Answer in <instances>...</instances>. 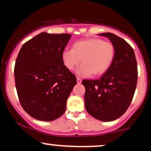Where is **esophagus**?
Wrapping results in <instances>:
<instances>
[{
  "instance_id": "obj_1",
  "label": "esophagus",
  "mask_w": 151,
  "mask_h": 151,
  "mask_svg": "<svg viewBox=\"0 0 151 151\" xmlns=\"http://www.w3.org/2000/svg\"><path fill=\"white\" fill-rule=\"evenodd\" d=\"M77 84H81V79H80V78H77Z\"/></svg>"
}]
</instances>
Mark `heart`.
<instances>
[{"label":"heart","mask_w":151,"mask_h":151,"mask_svg":"<svg viewBox=\"0 0 151 151\" xmlns=\"http://www.w3.org/2000/svg\"><path fill=\"white\" fill-rule=\"evenodd\" d=\"M115 56V48L111 42L99 38L81 40L73 44L72 50H66L62 53L64 65L69 70L81 61L82 64L76 71L79 77L101 75L106 72Z\"/></svg>","instance_id":"b5f03b06"}]
</instances>
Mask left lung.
Wrapping results in <instances>:
<instances>
[{"label":"left lung","instance_id":"1","mask_svg":"<svg viewBox=\"0 0 151 151\" xmlns=\"http://www.w3.org/2000/svg\"><path fill=\"white\" fill-rule=\"evenodd\" d=\"M109 38L115 56L106 72L99 79H84L86 111L102 121H112L126 111L132 101L138 79L134 51L124 39L111 32L98 34Z\"/></svg>","mask_w":151,"mask_h":151}]
</instances>
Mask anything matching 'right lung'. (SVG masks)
Instances as JSON below:
<instances>
[{
  "instance_id": "add662e5",
  "label": "right lung",
  "mask_w": 151,
  "mask_h": 151,
  "mask_svg": "<svg viewBox=\"0 0 151 151\" xmlns=\"http://www.w3.org/2000/svg\"><path fill=\"white\" fill-rule=\"evenodd\" d=\"M72 35L41 32L19 51L14 69L15 86L22 108L43 121L65 113L77 79L64 65L63 52Z\"/></svg>"
}]
</instances>
